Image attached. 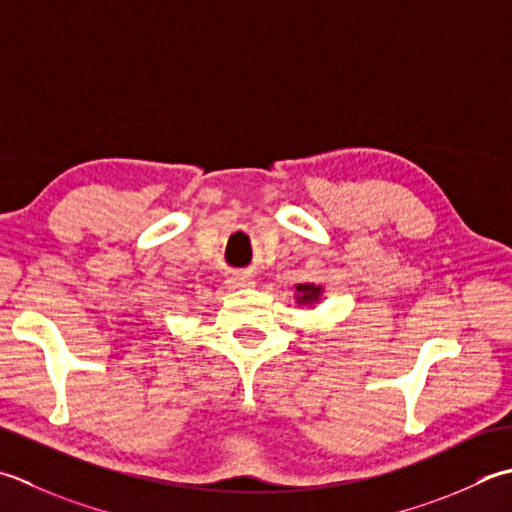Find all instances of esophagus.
I'll list each match as a JSON object with an SVG mask.
<instances>
[{
  "instance_id": "34e87169",
  "label": "esophagus",
  "mask_w": 512,
  "mask_h": 512,
  "mask_svg": "<svg viewBox=\"0 0 512 512\" xmlns=\"http://www.w3.org/2000/svg\"><path fill=\"white\" fill-rule=\"evenodd\" d=\"M226 284L230 288H248V286H253V279H250L248 275H230L226 279Z\"/></svg>"
}]
</instances>
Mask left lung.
Segmentation results:
<instances>
[{
    "instance_id": "8db88e82",
    "label": "left lung",
    "mask_w": 512,
    "mask_h": 512,
    "mask_svg": "<svg viewBox=\"0 0 512 512\" xmlns=\"http://www.w3.org/2000/svg\"><path fill=\"white\" fill-rule=\"evenodd\" d=\"M324 288L317 284H297L295 286V299L299 306H315L322 299Z\"/></svg>"
}]
</instances>
